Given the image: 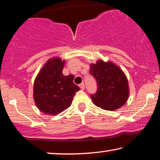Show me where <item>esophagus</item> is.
I'll return each instance as SVG.
<instances>
[{"instance_id":"1","label":"esophagus","mask_w":160,"mask_h":160,"mask_svg":"<svg viewBox=\"0 0 160 160\" xmlns=\"http://www.w3.org/2000/svg\"><path fill=\"white\" fill-rule=\"evenodd\" d=\"M79 87L81 88V89H82V90H84L85 89V86H84V84H79Z\"/></svg>"}]
</instances>
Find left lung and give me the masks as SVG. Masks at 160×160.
I'll use <instances>...</instances> for the list:
<instances>
[{"instance_id": "left-lung-1", "label": "left lung", "mask_w": 160, "mask_h": 160, "mask_svg": "<svg viewBox=\"0 0 160 160\" xmlns=\"http://www.w3.org/2000/svg\"><path fill=\"white\" fill-rule=\"evenodd\" d=\"M89 73L96 78L97 91L91 95L97 107L105 110H115L128 100L129 86L127 77L118 66L112 61L97 60L90 64Z\"/></svg>"}]
</instances>
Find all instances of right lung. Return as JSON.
<instances>
[{
	"instance_id": "1",
	"label": "right lung",
	"mask_w": 160,
	"mask_h": 160,
	"mask_svg": "<svg viewBox=\"0 0 160 160\" xmlns=\"http://www.w3.org/2000/svg\"><path fill=\"white\" fill-rule=\"evenodd\" d=\"M64 60L52 58L43 65L36 76L33 87L35 105L42 112L57 115L70 107L80 88L73 84V75L64 76Z\"/></svg>"
}]
</instances>
